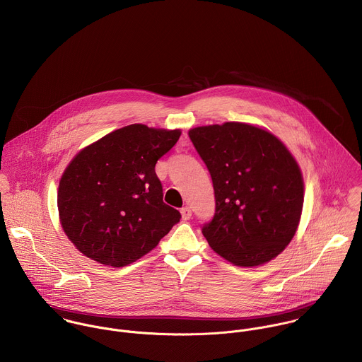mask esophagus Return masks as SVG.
<instances>
[{
  "label": "esophagus",
  "instance_id": "1",
  "mask_svg": "<svg viewBox=\"0 0 362 362\" xmlns=\"http://www.w3.org/2000/svg\"><path fill=\"white\" fill-rule=\"evenodd\" d=\"M181 216H182V219H184V221H189V219H191V216H192L191 208H189V206H184V208L181 209Z\"/></svg>",
  "mask_w": 362,
  "mask_h": 362
}]
</instances>
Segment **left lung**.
Here are the masks:
<instances>
[{
  "instance_id": "8db88e82",
  "label": "left lung",
  "mask_w": 362,
  "mask_h": 362,
  "mask_svg": "<svg viewBox=\"0 0 362 362\" xmlns=\"http://www.w3.org/2000/svg\"><path fill=\"white\" fill-rule=\"evenodd\" d=\"M211 174L216 211L202 228L225 259L258 267L293 239L305 184L299 164L269 130L243 122L198 126L188 132Z\"/></svg>"
}]
</instances>
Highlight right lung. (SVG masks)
Segmentation results:
<instances>
[{"instance_id":"right-lung-1","label":"right lung","mask_w":362,"mask_h":362,"mask_svg":"<svg viewBox=\"0 0 362 362\" xmlns=\"http://www.w3.org/2000/svg\"><path fill=\"white\" fill-rule=\"evenodd\" d=\"M180 129L133 123L80 150L57 189L62 228L78 251L123 267L151 251L180 212L163 202L156 163L178 141Z\"/></svg>"}]
</instances>
